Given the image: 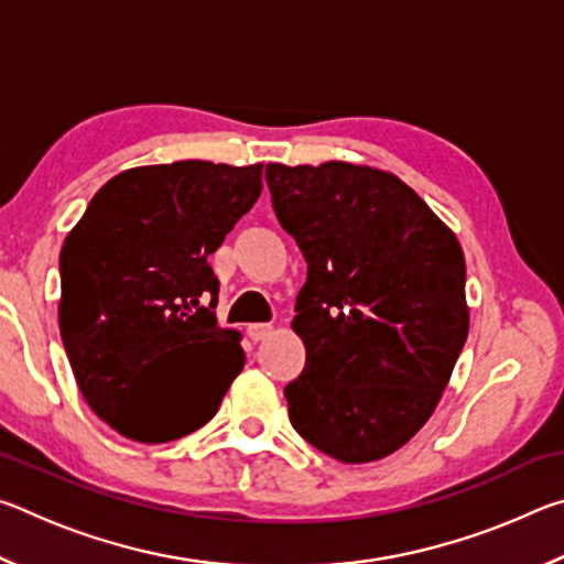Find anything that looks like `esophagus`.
<instances>
[{
  "mask_svg": "<svg viewBox=\"0 0 564 564\" xmlns=\"http://www.w3.org/2000/svg\"><path fill=\"white\" fill-rule=\"evenodd\" d=\"M246 333H248V338L259 343V340H265V338L271 336V333H273V326H271V323H251V326L246 328Z\"/></svg>",
  "mask_w": 564,
  "mask_h": 564,
  "instance_id": "34e87169",
  "label": "esophagus"
}]
</instances>
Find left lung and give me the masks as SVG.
<instances>
[{
	"mask_svg": "<svg viewBox=\"0 0 564 564\" xmlns=\"http://www.w3.org/2000/svg\"><path fill=\"white\" fill-rule=\"evenodd\" d=\"M273 212L308 263L293 330L305 368L285 386L303 441L340 463L395 453L427 423L465 346V256L388 171L265 166Z\"/></svg>",
	"mask_w": 564,
	"mask_h": 564,
	"instance_id": "8db88e82",
	"label": "left lung"
}]
</instances>
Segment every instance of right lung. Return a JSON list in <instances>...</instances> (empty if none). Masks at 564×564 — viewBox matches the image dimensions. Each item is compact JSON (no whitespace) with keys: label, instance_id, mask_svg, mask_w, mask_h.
<instances>
[{"label":"right lung","instance_id":"1","mask_svg":"<svg viewBox=\"0 0 564 564\" xmlns=\"http://www.w3.org/2000/svg\"><path fill=\"white\" fill-rule=\"evenodd\" d=\"M261 171L212 161L121 171L66 236V356L89 408L129 441L198 431L241 373V336L216 323L208 256L259 202Z\"/></svg>","mask_w":564,"mask_h":564}]
</instances>
